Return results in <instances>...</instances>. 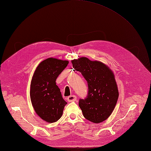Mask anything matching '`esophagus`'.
Wrapping results in <instances>:
<instances>
[{
    "instance_id": "1",
    "label": "esophagus",
    "mask_w": 151,
    "mask_h": 151,
    "mask_svg": "<svg viewBox=\"0 0 151 151\" xmlns=\"http://www.w3.org/2000/svg\"><path fill=\"white\" fill-rule=\"evenodd\" d=\"M76 96L74 95H72V96H68L67 98V101L68 102H72V101H76Z\"/></svg>"
}]
</instances>
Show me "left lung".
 <instances>
[{
	"label": "left lung",
	"instance_id": "left-lung-1",
	"mask_svg": "<svg viewBox=\"0 0 151 151\" xmlns=\"http://www.w3.org/2000/svg\"><path fill=\"white\" fill-rule=\"evenodd\" d=\"M71 62L73 68L81 72L88 85L86 98L79 101L83 116L95 123L106 120L115 108L119 95L113 72L104 63L86 57Z\"/></svg>",
	"mask_w": 151,
	"mask_h": 151
}]
</instances>
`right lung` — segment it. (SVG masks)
<instances>
[{
	"label": "right lung",
	"instance_id": "right-lung-1",
	"mask_svg": "<svg viewBox=\"0 0 151 151\" xmlns=\"http://www.w3.org/2000/svg\"><path fill=\"white\" fill-rule=\"evenodd\" d=\"M68 63L67 60L48 58L40 63L32 77L31 101L36 114L47 122L60 119L67 104L56 85V79Z\"/></svg>",
	"mask_w": 151,
	"mask_h": 151
}]
</instances>
